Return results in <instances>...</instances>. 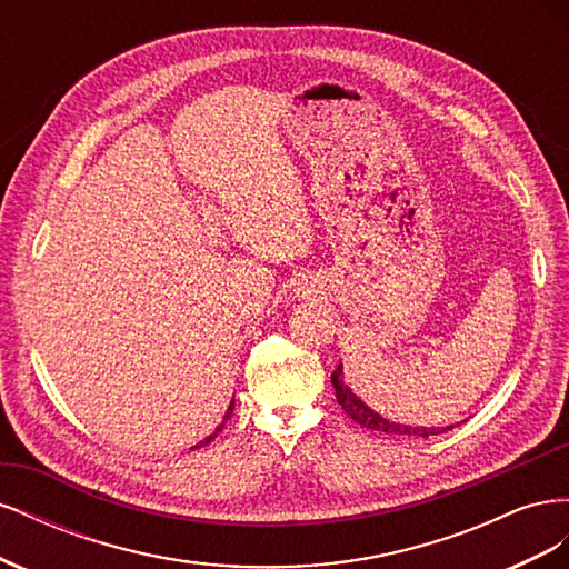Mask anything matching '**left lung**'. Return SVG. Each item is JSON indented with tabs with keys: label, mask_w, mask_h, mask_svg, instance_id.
Segmentation results:
<instances>
[{
	"label": "left lung",
	"mask_w": 569,
	"mask_h": 569,
	"mask_svg": "<svg viewBox=\"0 0 569 569\" xmlns=\"http://www.w3.org/2000/svg\"><path fill=\"white\" fill-rule=\"evenodd\" d=\"M332 385L337 391V401L339 406L347 410V416H351L360 427L375 429V432H385V435H396V437H432V435H441L446 429L451 427H410V425H401V422H391L387 418H382L380 412H375L372 408H368L358 396L351 391V387L343 382V370L341 363L337 366V370L332 372Z\"/></svg>",
	"instance_id": "1"
}]
</instances>
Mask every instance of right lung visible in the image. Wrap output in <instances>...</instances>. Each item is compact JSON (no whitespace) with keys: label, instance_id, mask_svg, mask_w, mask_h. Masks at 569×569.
<instances>
[{"label":"right lung","instance_id":"add662e5","mask_svg":"<svg viewBox=\"0 0 569 569\" xmlns=\"http://www.w3.org/2000/svg\"><path fill=\"white\" fill-rule=\"evenodd\" d=\"M232 408H234V399H232V403H230V406H228V410H226V416H222V425H226V420H228V418H230V416H232ZM222 425H220V427H218V429H216V432H213V435H209V437H206V439H203V441H199V443H197V446H194V449H199V446H206V443H209V441H213V439H216V437H218V432H220V429H222Z\"/></svg>","mask_w":569,"mask_h":569}]
</instances>
